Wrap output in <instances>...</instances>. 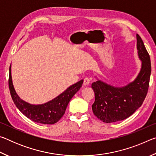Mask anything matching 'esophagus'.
Instances as JSON below:
<instances>
[{
  "instance_id": "obj_1",
  "label": "esophagus",
  "mask_w": 156,
  "mask_h": 156,
  "mask_svg": "<svg viewBox=\"0 0 156 156\" xmlns=\"http://www.w3.org/2000/svg\"><path fill=\"white\" fill-rule=\"evenodd\" d=\"M90 83V79H89L88 77H86L84 78V81H83V84L84 85H88V84Z\"/></svg>"
}]
</instances>
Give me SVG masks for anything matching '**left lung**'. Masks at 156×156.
<instances>
[{
    "label": "left lung",
    "mask_w": 156,
    "mask_h": 156,
    "mask_svg": "<svg viewBox=\"0 0 156 156\" xmlns=\"http://www.w3.org/2000/svg\"><path fill=\"white\" fill-rule=\"evenodd\" d=\"M137 49L142 68L138 77L124 87H114L100 80L92 83L95 102L92 105L94 115L103 122L123 120L131 115L143 103L149 87L151 60L143 41L138 34Z\"/></svg>",
    "instance_id": "8db88e82"
}]
</instances>
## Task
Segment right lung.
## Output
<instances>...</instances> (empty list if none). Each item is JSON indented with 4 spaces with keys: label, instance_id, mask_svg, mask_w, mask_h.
I'll list each match as a JSON object with an SVG mask.
<instances>
[{
    "label": "right lung",
    "instance_id": "add662e5",
    "mask_svg": "<svg viewBox=\"0 0 156 156\" xmlns=\"http://www.w3.org/2000/svg\"><path fill=\"white\" fill-rule=\"evenodd\" d=\"M83 80L73 84L56 98L47 103L39 105H30L21 100L16 93L12 84L11 66L9 67V88L12 98L18 109L29 119L35 122L53 125L65 114L68 103L82 87Z\"/></svg>",
    "mask_w": 156,
    "mask_h": 156
}]
</instances>
